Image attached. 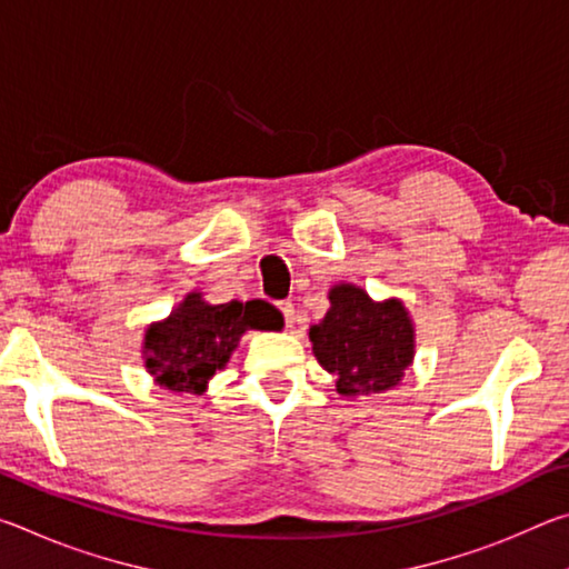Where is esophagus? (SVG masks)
<instances>
[{
	"label": "esophagus",
	"mask_w": 569,
	"mask_h": 569,
	"mask_svg": "<svg viewBox=\"0 0 569 569\" xmlns=\"http://www.w3.org/2000/svg\"><path fill=\"white\" fill-rule=\"evenodd\" d=\"M278 311H281L286 326L293 323V303H291V301H281V303H278Z\"/></svg>",
	"instance_id": "obj_1"
}]
</instances>
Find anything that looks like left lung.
Instances as JSON below:
<instances>
[{"label":"left lung","mask_w":569,"mask_h":569,"mask_svg":"<svg viewBox=\"0 0 569 569\" xmlns=\"http://www.w3.org/2000/svg\"><path fill=\"white\" fill-rule=\"evenodd\" d=\"M326 319L308 336L313 353L336 377L346 397L397 387L413 359V329L399 301L373 303L361 288L341 283L331 291Z\"/></svg>","instance_id":"1"}]
</instances>
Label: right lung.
Masks as SVG:
<instances>
[{"label":"right lung","mask_w":569,"mask_h":569,"mask_svg":"<svg viewBox=\"0 0 569 569\" xmlns=\"http://www.w3.org/2000/svg\"><path fill=\"white\" fill-rule=\"evenodd\" d=\"M257 306L253 307L252 303ZM263 301L208 306L200 293H190L168 321L152 326L146 336L148 371L172 391L206 389L208 379L228 363L240 333L266 329Z\"/></svg>","instance_id":"obj_1"}]
</instances>
